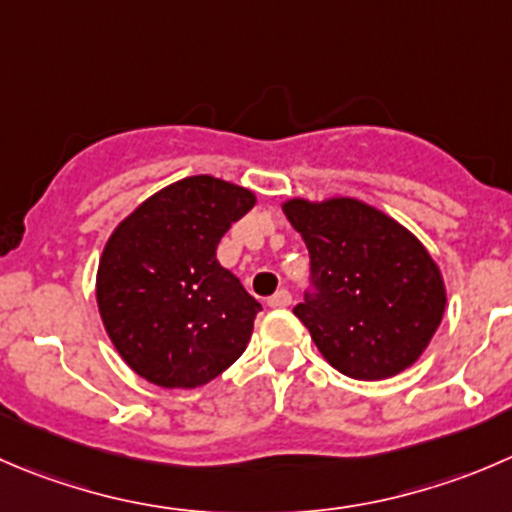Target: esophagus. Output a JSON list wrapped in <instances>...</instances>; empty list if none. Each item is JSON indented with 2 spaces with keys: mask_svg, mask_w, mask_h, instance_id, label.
<instances>
[{
  "mask_svg": "<svg viewBox=\"0 0 512 512\" xmlns=\"http://www.w3.org/2000/svg\"><path fill=\"white\" fill-rule=\"evenodd\" d=\"M292 302V295L287 290H277L275 295L270 297V300H267V305L270 307H287Z\"/></svg>",
  "mask_w": 512,
  "mask_h": 512,
  "instance_id": "34e87169",
  "label": "esophagus"
}]
</instances>
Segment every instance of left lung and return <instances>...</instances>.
<instances>
[{
    "label": "left lung",
    "mask_w": 512,
    "mask_h": 512,
    "mask_svg": "<svg viewBox=\"0 0 512 512\" xmlns=\"http://www.w3.org/2000/svg\"><path fill=\"white\" fill-rule=\"evenodd\" d=\"M282 210L310 252V290L292 312L322 357L355 380L413 365L445 312L443 277L418 237L350 197Z\"/></svg>",
    "instance_id": "8db88e82"
}]
</instances>
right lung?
I'll return each mask as SVG.
<instances>
[{
    "label": "right lung",
    "instance_id": "right-lung-1",
    "mask_svg": "<svg viewBox=\"0 0 512 512\" xmlns=\"http://www.w3.org/2000/svg\"><path fill=\"white\" fill-rule=\"evenodd\" d=\"M255 195L185 177L119 222L97 270V305L122 360L160 388H200L250 342L260 302L217 262Z\"/></svg>",
    "mask_w": 512,
    "mask_h": 512
}]
</instances>
